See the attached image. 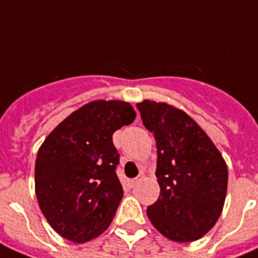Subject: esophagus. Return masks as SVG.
Listing matches in <instances>:
<instances>
[{"mask_svg":"<svg viewBox=\"0 0 258 258\" xmlns=\"http://www.w3.org/2000/svg\"><path fill=\"white\" fill-rule=\"evenodd\" d=\"M142 176H139V178H136V179H132V180H129V185H131V188H133V186H136L137 184L141 181Z\"/></svg>","mask_w":258,"mask_h":258,"instance_id":"esophagus-1","label":"esophagus"}]
</instances>
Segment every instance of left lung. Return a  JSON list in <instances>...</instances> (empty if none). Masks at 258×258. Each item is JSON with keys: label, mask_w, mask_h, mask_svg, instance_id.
<instances>
[{"label": "left lung", "mask_w": 258, "mask_h": 258, "mask_svg": "<svg viewBox=\"0 0 258 258\" xmlns=\"http://www.w3.org/2000/svg\"><path fill=\"white\" fill-rule=\"evenodd\" d=\"M157 147L160 197L147 207L152 225L167 239L193 242L209 233L223 211L228 166L202 127L175 106L137 103Z\"/></svg>", "instance_id": "obj_1"}]
</instances>
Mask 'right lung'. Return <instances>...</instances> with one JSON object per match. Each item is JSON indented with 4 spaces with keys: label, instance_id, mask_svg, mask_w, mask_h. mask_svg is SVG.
Returning a JSON list of instances; mask_svg holds the SVG:
<instances>
[{
    "label": "right lung",
    "instance_id": "right-lung-1",
    "mask_svg": "<svg viewBox=\"0 0 258 258\" xmlns=\"http://www.w3.org/2000/svg\"><path fill=\"white\" fill-rule=\"evenodd\" d=\"M124 101H92L48 134L35 160V196L61 237L86 243L102 234L122 198L112 134L134 121Z\"/></svg>",
    "mask_w": 258,
    "mask_h": 258
}]
</instances>
